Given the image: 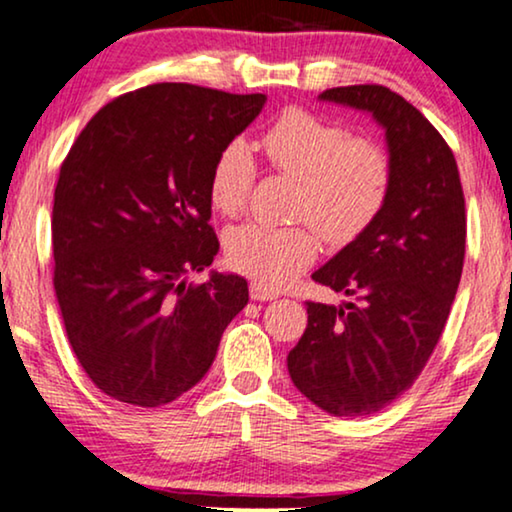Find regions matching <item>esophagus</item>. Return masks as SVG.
<instances>
[{"mask_svg": "<svg viewBox=\"0 0 512 512\" xmlns=\"http://www.w3.org/2000/svg\"><path fill=\"white\" fill-rule=\"evenodd\" d=\"M250 297L257 302H269V300H276L278 293L260 286V283H250Z\"/></svg>", "mask_w": 512, "mask_h": 512, "instance_id": "1", "label": "esophagus"}]
</instances>
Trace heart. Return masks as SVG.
Listing matches in <instances>:
<instances>
[{"instance_id": "b5f03b06", "label": "heart", "mask_w": 512, "mask_h": 512, "mask_svg": "<svg viewBox=\"0 0 512 512\" xmlns=\"http://www.w3.org/2000/svg\"><path fill=\"white\" fill-rule=\"evenodd\" d=\"M274 170L295 179V217L307 219L328 243H349L383 212L392 186V160L373 139L349 137L342 125L290 108L262 134ZM257 165L245 141L219 151L210 172V200L226 217L248 205ZM314 226L245 222L229 229L224 252L231 267L264 288H281L319 255Z\"/></svg>"}]
</instances>
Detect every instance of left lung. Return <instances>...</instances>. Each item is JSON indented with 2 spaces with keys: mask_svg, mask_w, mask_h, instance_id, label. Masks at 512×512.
I'll use <instances>...</instances> for the list:
<instances>
[{
  "mask_svg": "<svg viewBox=\"0 0 512 512\" xmlns=\"http://www.w3.org/2000/svg\"><path fill=\"white\" fill-rule=\"evenodd\" d=\"M321 101L373 115L392 160L378 219L312 278L352 302H307L288 354L297 390L333 416L385 409L416 383L449 319L465 257V198L454 153L428 118L383 84H352Z\"/></svg>",
  "mask_w": 512,
  "mask_h": 512,
  "instance_id": "1",
  "label": "left lung"
}]
</instances>
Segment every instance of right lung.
Instances as JSON below:
<instances>
[{
    "label": "right lung",
    "instance_id": "add662e5",
    "mask_svg": "<svg viewBox=\"0 0 512 512\" xmlns=\"http://www.w3.org/2000/svg\"><path fill=\"white\" fill-rule=\"evenodd\" d=\"M264 94L148 84L106 103L66 155L54 191V290L92 383L163 406L203 380L248 281L189 271L215 260L210 172L262 111Z\"/></svg>",
    "mask_w": 512,
    "mask_h": 512
}]
</instances>
